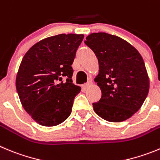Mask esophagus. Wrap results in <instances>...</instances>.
<instances>
[{
	"mask_svg": "<svg viewBox=\"0 0 160 160\" xmlns=\"http://www.w3.org/2000/svg\"><path fill=\"white\" fill-rule=\"evenodd\" d=\"M92 85V82H87L86 83V84L83 85V87H84V89H88V88L90 87V86Z\"/></svg>",
	"mask_w": 160,
	"mask_h": 160,
	"instance_id": "esophagus-1",
	"label": "esophagus"
}]
</instances>
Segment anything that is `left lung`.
<instances>
[{
    "mask_svg": "<svg viewBox=\"0 0 160 160\" xmlns=\"http://www.w3.org/2000/svg\"><path fill=\"white\" fill-rule=\"evenodd\" d=\"M85 43L94 52L99 72L94 82L102 91L94 112L110 122H121L135 114L149 91V78L144 62L132 45L105 32L92 33Z\"/></svg>",
    "mask_w": 160,
    "mask_h": 160,
    "instance_id": "8db88e82",
    "label": "left lung"
}]
</instances>
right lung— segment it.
Masks as SVG:
<instances>
[{
	"instance_id": "right-lung-1",
	"label": "right lung",
	"mask_w": 160,
	"mask_h": 160,
	"mask_svg": "<svg viewBox=\"0 0 160 160\" xmlns=\"http://www.w3.org/2000/svg\"><path fill=\"white\" fill-rule=\"evenodd\" d=\"M82 34H59L34 44L16 78L22 106L38 124L51 127L68 118L81 87L73 83L72 65Z\"/></svg>"
}]
</instances>
